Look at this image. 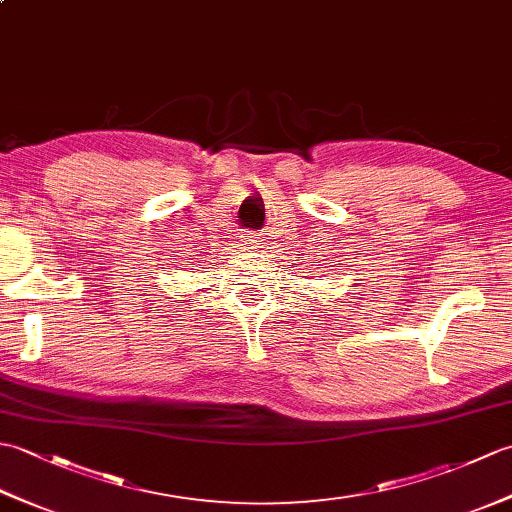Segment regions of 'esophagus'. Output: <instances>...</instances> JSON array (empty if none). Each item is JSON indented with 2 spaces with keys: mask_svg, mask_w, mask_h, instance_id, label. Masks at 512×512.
Here are the masks:
<instances>
[{
  "mask_svg": "<svg viewBox=\"0 0 512 512\" xmlns=\"http://www.w3.org/2000/svg\"><path fill=\"white\" fill-rule=\"evenodd\" d=\"M244 242H246V248H262L264 239L259 237L257 233H253V231H246L244 233Z\"/></svg>",
  "mask_w": 512,
  "mask_h": 512,
  "instance_id": "34e87169",
  "label": "esophagus"
}]
</instances>
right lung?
<instances>
[{
    "label": "right lung",
    "mask_w": 512,
    "mask_h": 512,
    "mask_svg": "<svg viewBox=\"0 0 512 512\" xmlns=\"http://www.w3.org/2000/svg\"><path fill=\"white\" fill-rule=\"evenodd\" d=\"M191 270H193V268H191Z\"/></svg>",
    "instance_id": "add662e5"
}]
</instances>
